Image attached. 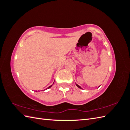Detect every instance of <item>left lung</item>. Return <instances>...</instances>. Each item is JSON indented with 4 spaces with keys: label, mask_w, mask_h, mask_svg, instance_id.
Instances as JSON below:
<instances>
[{
    "label": "left lung",
    "mask_w": 130,
    "mask_h": 130,
    "mask_svg": "<svg viewBox=\"0 0 130 130\" xmlns=\"http://www.w3.org/2000/svg\"><path fill=\"white\" fill-rule=\"evenodd\" d=\"M76 86H77V87H78V88H80V89H82V88L80 87V86L79 85H77V84H76ZM99 87H100V86H99Z\"/></svg>",
    "instance_id": "obj_1"
}]
</instances>
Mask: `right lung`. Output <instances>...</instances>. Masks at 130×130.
<instances>
[{"label": "right lung", "mask_w": 130, "mask_h": 130, "mask_svg": "<svg viewBox=\"0 0 130 130\" xmlns=\"http://www.w3.org/2000/svg\"><path fill=\"white\" fill-rule=\"evenodd\" d=\"M54 83H53V84H54ZM52 86H53V85H51V86H49V87H48V88H46V89H49V88H50L51 87H52ZM45 90V89H44V90ZM36 92H37V91H36Z\"/></svg>", "instance_id": "1"}]
</instances>
